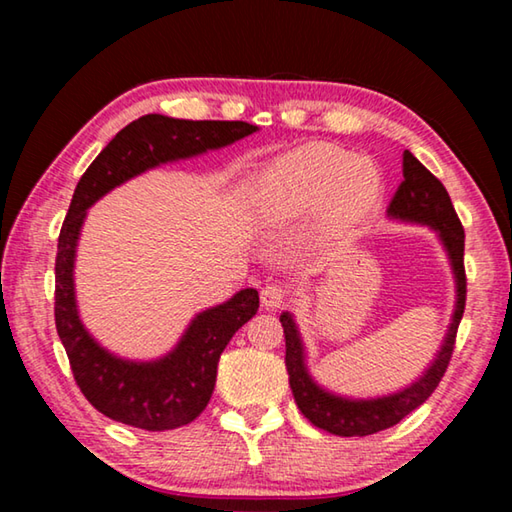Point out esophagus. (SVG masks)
Here are the masks:
<instances>
[{"mask_svg": "<svg viewBox=\"0 0 512 512\" xmlns=\"http://www.w3.org/2000/svg\"><path fill=\"white\" fill-rule=\"evenodd\" d=\"M287 296H289V291L284 284H280V282L266 284V287L262 289V305L266 309H275V307H280L284 300H287Z\"/></svg>", "mask_w": 512, "mask_h": 512, "instance_id": "esophagus-1", "label": "esophagus"}]
</instances>
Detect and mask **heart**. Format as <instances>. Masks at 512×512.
Wrapping results in <instances>:
<instances>
[{"instance_id": "obj_1", "label": "heart", "mask_w": 512, "mask_h": 512, "mask_svg": "<svg viewBox=\"0 0 512 512\" xmlns=\"http://www.w3.org/2000/svg\"><path fill=\"white\" fill-rule=\"evenodd\" d=\"M271 192L282 201H311L336 183V196L343 207L357 210L377 192V173L363 160L327 146H309L293 153L271 171Z\"/></svg>"}]
</instances>
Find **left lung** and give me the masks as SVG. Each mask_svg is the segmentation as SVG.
Instances as JSON below:
<instances>
[{
	"label": "left lung",
	"instance_id": "8db88e82",
	"mask_svg": "<svg viewBox=\"0 0 512 512\" xmlns=\"http://www.w3.org/2000/svg\"><path fill=\"white\" fill-rule=\"evenodd\" d=\"M402 169L404 180L397 187L391 205H388V214L395 216V219L424 223L431 225L433 230H438V235L443 239L449 253V259H452V268L456 275V311L452 325H449L447 339L443 348H440L436 361L431 363V368L409 388H404V391L395 395L379 397V400H343V397H336L316 386L305 368V352H302L296 323H293L291 314L280 316V323L284 327V341H287V357H284V363H287L289 384L293 397H296L298 409L314 427L336 433V436H370V433L384 431L404 420L420 404L427 402L429 395L438 388L440 379H443L449 361H452L456 332L465 311V230L454 210L452 198H449L445 185L413 153L404 151Z\"/></svg>",
	"mask_w": 512,
	"mask_h": 512
}]
</instances>
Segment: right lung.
I'll list each match as a JSON object with an SVG mask.
<instances>
[{"instance_id": "add662e5", "label": "right lung", "mask_w": 512, "mask_h": 512, "mask_svg": "<svg viewBox=\"0 0 512 512\" xmlns=\"http://www.w3.org/2000/svg\"><path fill=\"white\" fill-rule=\"evenodd\" d=\"M246 121H189L144 115L112 137L83 173L58 235L54 316L69 366L94 409L110 420L146 431L176 429L196 420L210 402L221 352L237 329L257 314L259 296L244 289L198 314L178 348L151 363L112 357L85 332L74 300V255L85 210L124 180L162 162L221 149L255 133Z\"/></svg>"}]
</instances>
